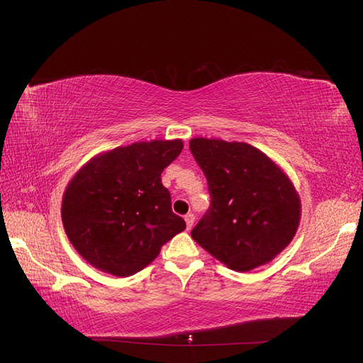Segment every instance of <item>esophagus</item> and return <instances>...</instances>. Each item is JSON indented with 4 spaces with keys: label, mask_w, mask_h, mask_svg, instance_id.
Instances as JSON below:
<instances>
[{
    "label": "esophagus",
    "mask_w": 363,
    "mask_h": 363,
    "mask_svg": "<svg viewBox=\"0 0 363 363\" xmlns=\"http://www.w3.org/2000/svg\"><path fill=\"white\" fill-rule=\"evenodd\" d=\"M185 223H186V230H190L191 227H193V224H194V216H193L191 212L186 213V216H185Z\"/></svg>",
    "instance_id": "1"
}]
</instances>
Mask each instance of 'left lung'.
Masks as SVG:
<instances>
[{"label":"left lung","mask_w":363,"mask_h":363,"mask_svg":"<svg viewBox=\"0 0 363 363\" xmlns=\"http://www.w3.org/2000/svg\"><path fill=\"white\" fill-rule=\"evenodd\" d=\"M190 150L211 193V208L191 238L238 272L274 260L301 221V199L284 170L244 142L196 138Z\"/></svg>","instance_id":"1"}]
</instances>
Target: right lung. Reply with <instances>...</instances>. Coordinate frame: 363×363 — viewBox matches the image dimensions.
<instances>
[{"mask_svg": "<svg viewBox=\"0 0 363 363\" xmlns=\"http://www.w3.org/2000/svg\"><path fill=\"white\" fill-rule=\"evenodd\" d=\"M182 147L181 139L118 146L92 157L70 179L61 205L64 230L96 269L134 275L185 230L161 182Z\"/></svg>", "mask_w": 363, "mask_h": 363, "instance_id": "right-lung-1", "label": "right lung"}]
</instances>
